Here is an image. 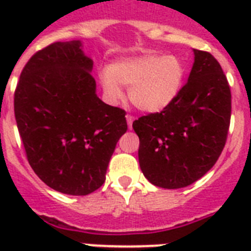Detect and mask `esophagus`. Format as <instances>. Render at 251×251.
<instances>
[{"mask_svg": "<svg viewBox=\"0 0 251 251\" xmlns=\"http://www.w3.org/2000/svg\"><path fill=\"white\" fill-rule=\"evenodd\" d=\"M126 121H127V126H129V129H131V126H133V122H134V116H131V114H127V116H126Z\"/></svg>", "mask_w": 251, "mask_h": 251, "instance_id": "34e87169", "label": "esophagus"}]
</instances>
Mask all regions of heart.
<instances>
[{"instance_id":"obj_1","label":"heart","mask_w":251,"mask_h":251,"mask_svg":"<svg viewBox=\"0 0 251 251\" xmlns=\"http://www.w3.org/2000/svg\"><path fill=\"white\" fill-rule=\"evenodd\" d=\"M186 78V66L175 54H145L114 62L100 76L110 101L124 96L121 86L129 87V100L149 113L161 112L178 98Z\"/></svg>"}]
</instances>
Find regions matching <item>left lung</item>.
<instances>
[{
    "mask_svg": "<svg viewBox=\"0 0 251 251\" xmlns=\"http://www.w3.org/2000/svg\"><path fill=\"white\" fill-rule=\"evenodd\" d=\"M194 64L178 98L160 113L133 122L139 165L155 186L186 187L218 161L226 142L232 96L211 53L193 49Z\"/></svg>",
    "mask_w": 251,
    "mask_h": 251,
    "instance_id": "8db88e82",
    "label": "left lung"
}]
</instances>
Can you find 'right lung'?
Returning a JSON list of instances; mask_svg holds the SVG:
<instances>
[{
    "mask_svg": "<svg viewBox=\"0 0 251 251\" xmlns=\"http://www.w3.org/2000/svg\"><path fill=\"white\" fill-rule=\"evenodd\" d=\"M94 61L79 40L53 43L33 54L14 94V113L28 163L49 187L87 195L105 181L126 112L101 101Z\"/></svg>",
    "mask_w": 251,
    "mask_h": 251,
    "instance_id": "add662e5",
    "label": "right lung"
}]
</instances>
